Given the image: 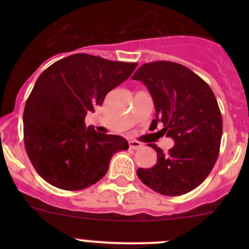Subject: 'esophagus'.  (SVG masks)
<instances>
[{
  "label": "esophagus",
  "mask_w": 249,
  "mask_h": 249,
  "mask_svg": "<svg viewBox=\"0 0 249 249\" xmlns=\"http://www.w3.org/2000/svg\"><path fill=\"white\" fill-rule=\"evenodd\" d=\"M129 147L131 148V149H140V148L142 147V143H140L139 141L131 140L129 141Z\"/></svg>",
  "instance_id": "1"
}]
</instances>
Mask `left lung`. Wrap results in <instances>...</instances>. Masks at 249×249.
Wrapping results in <instances>:
<instances>
[{
	"label": "left lung",
	"mask_w": 249,
	"mask_h": 249,
	"mask_svg": "<svg viewBox=\"0 0 249 249\" xmlns=\"http://www.w3.org/2000/svg\"><path fill=\"white\" fill-rule=\"evenodd\" d=\"M132 79L144 83L153 97L160 132L175 141L169 153L157 144L158 161L137 176L154 192L169 196L187 194L212 171L223 134L219 106L210 85L192 70L171 61L142 65Z\"/></svg>",
	"instance_id": "8db88e82"
}]
</instances>
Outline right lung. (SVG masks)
I'll list each match as a JSON object with an SVG mask.
<instances>
[{
  "label": "right lung",
  "instance_id": "add662e5",
  "mask_svg": "<svg viewBox=\"0 0 249 249\" xmlns=\"http://www.w3.org/2000/svg\"><path fill=\"white\" fill-rule=\"evenodd\" d=\"M137 62L73 54L54 62L37 79L24 115V142L37 173L64 190L99 182L113 155L129 143L85 126V115L131 76Z\"/></svg>",
  "mask_w": 249,
  "mask_h": 249
}]
</instances>
